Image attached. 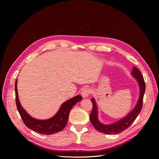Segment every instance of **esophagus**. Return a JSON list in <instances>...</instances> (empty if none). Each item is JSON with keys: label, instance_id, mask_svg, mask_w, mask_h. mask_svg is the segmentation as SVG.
Listing matches in <instances>:
<instances>
[{"label": "esophagus", "instance_id": "obj_1", "mask_svg": "<svg viewBox=\"0 0 159 159\" xmlns=\"http://www.w3.org/2000/svg\"><path fill=\"white\" fill-rule=\"evenodd\" d=\"M91 93V89L89 87H84L81 91V95H82L83 98H87L88 96Z\"/></svg>", "mask_w": 159, "mask_h": 159}]
</instances>
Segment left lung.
<instances>
[{"instance_id": "8db88e82", "label": "left lung", "mask_w": 159, "mask_h": 159, "mask_svg": "<svg viewBox=\"0 0 159 159\" xmlns=\"http://www.w3.org/2000/svg\"><path fill=\"white\" fill-rule=\"evenodd\" d=\"M131 74L138 81L139 88H140V95H139V98L135 107L125 117L113 124L104 125L103 123H101L98 118V108L96 103L93 98L91 99V101L92 102L93 107L89 117L91 124L98 131L105 134H119L121 133L124 130H125L131 126V125L137 118L139 113L141 112L143 107V96L145 91V83L141 71L135 67L133 68Z\"/></svg>"}]
</instances>
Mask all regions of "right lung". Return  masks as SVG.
I'll return each mask as SVG.
<instances>
[{
  "label": "right lung",
  "instance_id": "obj_1",
  "mask_svg": "<svg viewBox=\"0 0 159 159\" xmlns=\"http://www.w3.org/2000/svg\"><path fill=\"white\" fill-rule=\"evenodd\" d=\"M16 84L17 80L15 82L16 104L22 121L28 128L40 134H52L61 131L68 122L69 113L71 108L76 103L82 99L81 95H77L62 104L58 111L53 117L47 120H38L30 117L21 106L18 99Z\"/></svg>",
  "mask_w": 159,
  "mask_h": 159
}]
</instances>
